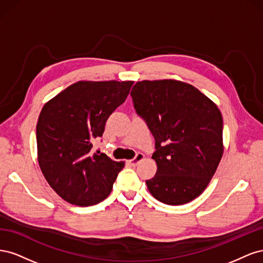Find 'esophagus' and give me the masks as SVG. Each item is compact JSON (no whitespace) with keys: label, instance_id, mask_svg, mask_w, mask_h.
<instances>
[{"label":"esophagus","instance_id":"obj_1","mask_svg":"<svg viewBox=\"0 0 263 263\" xmlns=\"http://www.w3.org/2000/svg\"><path fill=\"white\" fill-rule=\"evenodd\" d=\"M144 158H145V155H144V154L138 153L136 156H135L134 159H132V160H129V163H130L133 166H135V165H137L141 160H144Z\"/></svg>","mask_w":263,"mask_h":263}]
</instances>
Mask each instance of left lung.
Returning a JSON list of instances; mask_svg holds the SVG:
<instances>
[{
	"label": "left lung",
	"mask_w": 263,
	"mask_h": 263,
	"mask_svg": "<svg viewBox=\"0 0 263 263\" xmlns=\"http://www.w3.org/2000/svg\"><path fill=\"white\" fill-rule=\"evenodd\" d=\"M130 95L156 141L149 192L168 205L193 201L209 185L224 153L222 117L200 90L178 80L139 81Z\"/></svg>",
	"instance_id": "8db88e82"
}]
</instances>
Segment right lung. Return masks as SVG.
Wrapping results in <instances>:
<instances>
[{"label": "right lung", "instance_id": "obj_1", "mask_svg": "<svg viewBox=\"0 0 263 263\" xmlns=\"http://www.w3.org/2000/svg\"><path fill=\"white\" fill-rule=\"evenodd\" d=\"M133 81H79L44 105L36 127L38 163L61 198L95 205L109 195L124 162L93 153L109 115L125 102Z\"/></svg>", "mask_w": 263, "mask_h": 263}]
</instances>
